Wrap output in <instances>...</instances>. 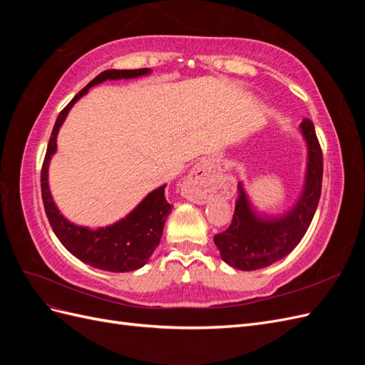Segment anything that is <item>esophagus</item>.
I'll use <instances>...</instances> for the list:
<instances>
[{"label": "esophagus", "mask_w": 365, "mask_h": 365, "mask_svg": "<svg viewBox=\"0 0 365 365\" xmlns=\"http://www.w3.org/2000/svg\"><path fill=\"white\" fill-rule=\"evenodd\" d=\"M215 176L216 165L212 161L202 160L197 163L184 181V190L187 197L197 204L205 202L207 189L215 182Z\"/></svg>", "instance_id": "esophagus-1"}]
</instances>
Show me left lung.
I'll use <instances>...</instances> for the list:
<instances>
[{
    "label": "left lung",
    "instance_id": "8db88e82",
    "mask_svg": "<svg viewBox=\"0 0 365 365\" xmlns=\"http://www.w3.org/2000/svg\"><path fill=\"white\" fill-rule=\"evenodd\" d=\"M300 128L309 150L306 184L300 200L288 215L279 219L257 217L252 213L242 185H237V200L231 224L222 233L215 236V245L220 257L236 269H262L288 256L300 244L312 222L322 196L323 150L312 121L304 118Z\"/></svg>",
    "mask_w": 365,
    "mask_h": 365
}]
</instances>
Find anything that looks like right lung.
<instances>
[{
  "label": "right lung",
  "mask_w": 365,
  "mask_h": 365,
  "mask_svg": "<svg viewBox=\"0 0 365 365\" xmlns=\"http://www.w3.org/2000/svg\"><path fill=\"white\" fill-rule=\"evenodd\" d=\"M150 73L149 68L138 70H106L77 93L73 101L65 106L54 123L51 137L41 170V193L48 222L58 236L61 244L74 257L91 267L111 272H128L146 264L161 240L164 222L168 219L172 205L165 201V185L149 193L140 205L120 222L98 230L77 227L65 219L54 205L48 189V163L56 152V137L65 117L79 98L88 93L91 86L108 79H132Z\"/></svg>",
  "instance_id": "1"
}]
</instances>
